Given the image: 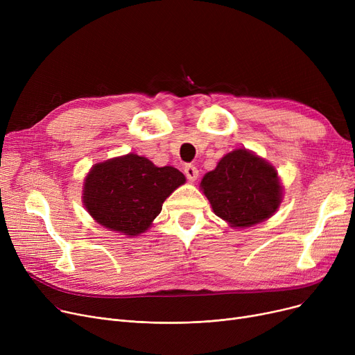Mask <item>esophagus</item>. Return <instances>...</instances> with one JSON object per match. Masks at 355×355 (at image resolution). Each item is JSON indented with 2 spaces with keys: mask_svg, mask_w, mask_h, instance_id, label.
<instances>
[{
  "mask_svg": "<svg viewBox=\"0 0 355 355\" xmlns=\"http://www.w3.org/2000/svg\"><path fill=\"white\" fill-rule=\"evenodd\" d=\"M184 174H185V177H187L190 181H196L197 177H198L197 166L193 165V164H187V165L184 166Z\"/></svg>",
  "mask_w": 355,
  "mask_h": 355,
  "instance_id": "obj_1",
  "label": "esophagus"
}]
</instances>
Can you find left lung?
Returning a JSON list of instances; mask_svg holds the SVG:
<instances>
[{
    "label": "left lung",
    "instance_id": "1",
    "mask_svg": "<svg viewBox=\"0 0 355 355\" xmlns=\"http://www.w3.org/2000/svg\"><path fill=\"white\" fill-rule=\"evenodd\" d=\"M213 211L234 227H249L269 218L282 200L275 168L246 149L223 157L201 181Z\"/></svg>",
    "mask_w": 355,
    "mask_h": 355
}]
</instances>
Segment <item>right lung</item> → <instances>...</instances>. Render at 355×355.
I'll use <instances>...</instances> for the list:
<instances>
[{
  "label": "right lung",
  "mask_w": 355,
  "mask_h": 355,
  "mask_svg": "<svg viewBox=\"0 0 355 355\" xmlns=\"http://www.w3.org/2000/svg\"><path fill=\"white\" fill-rule=\"evenodd\" d=\"M184 182L177 168H159L144 157L128 154L92 168L83 201L99 225L137 236L151 226L165 198Z\"/></svg>",
  "instance_id": "right-lung-1"
}]
</instances>
